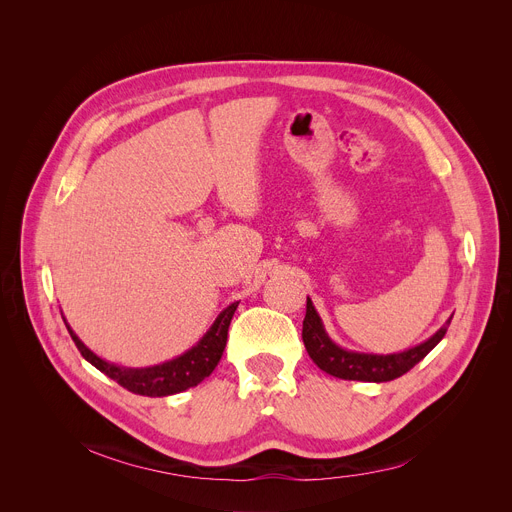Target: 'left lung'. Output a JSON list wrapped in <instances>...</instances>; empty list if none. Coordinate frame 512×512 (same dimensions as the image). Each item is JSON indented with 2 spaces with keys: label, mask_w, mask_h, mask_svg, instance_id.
Returning a JSON list of instances; mask_svg holds the SVG:
<instances>
[{
  "label": "left lung",
  "mask_w": 512,
  "mask_h": 512,
  "mask_svg": "<svg viewBox=\"0 0 512 512\" xmlns=\"http://www.w3.org/2000/svg\"><path fill=\"white\" fill-rule=\"evenodd\" d=\"M451 319L442 325L426 342L395 354H364L346 350L337 346L327 335L319 313L315 311L313 300L306 298V315L302 321V342L313 362L325 370L331 377L344 381H362V383H385L393 381L407 370H412L436 344L445 337Z\"/></svg>",
  "instance_id": "obj_1"
}]
</instances>
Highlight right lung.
<instances>
[{
	"mask_svg": "<svg viewBox=\"0 0 512 512\" xmlns=\"http://www.w3.org/2000/svg\"><path fill=\"white\" fill-rule=\"evenodd\" d=\"M238 302L228 304L226 309L216 317L212 327L206 331L199 342L187 350L185 354L166 360L162 364L146 366V368H127L119 366L113 362L102 360L96 356L88 346H84L82 339L74 333V329L67 325L63 313V321L67 331H70L74 344L78 346L80 354L100 372H105L109 379L117 381L121 387L135 395H146V397H166V395H175L181 391H187L189 387L199 385L203 379L210 377L214 368L218 366L222 352L226 348V339H228V327L232 321V315L236 311Z\"/></svg>",
	"mask_w": 512,
	"mask_h": 512,
	"instance_id": "obj_1",
	"label": "right lung"
}]
</instances>
